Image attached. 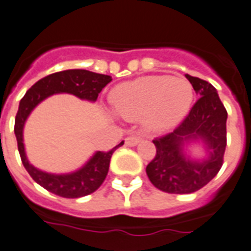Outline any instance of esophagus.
<instances>
[{"instance_id":"obj_1","label":"esophagus","mask_w":251,"mask_h":251,"mask_svg":"<svg viewBox=\"0 0 251 251\" xmlns=\"http://www.w3.org/2000/svg\"><path fill=\"white\" fill-rule=\"evenodd\" d=\"M140 141H141V138L137 137V136H129V137L126 138V145H127V146H136Z\"/></svg>"}]
</instances>
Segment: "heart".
Returning a JSON list of instances; mask_svg holds the SVG:
<instances>
[{
	"instance_id": "1",
	"label": "heart",
	"mask_w": 251,
	"mask_h": 251,
	"mask_svg": "<svg viewBox=\"0 0 251 251\" xmlns=\"http://www.w3.org/2000/svg\"><path fill=\"white\" fill-rule=\"evenodd\" d=\"M194 92L181 77L144 76L115 87L110 93L114 113L122 119H141L150 132L162 133L179 124L190 109Z\"/></svg>"
}]
</instances>
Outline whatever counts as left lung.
<instances>
[{
    "instance_id": "obj_1",
    "label": "left lung",
    "mask_w": 251,
    "mask_h": 251,
    "mask_svg": "<svg viewBox=\"0 0 251 251\" xmlns=\"http://www.w3.org/2000/svg\"><path fill=\"white\" fill-rule=\"evenodd\" d=\"M198 101L175 131L154 140L157 154L146 166L155 188L172 194L193 193L211 181L223 164L227 146V110L211 84L186 74ZM201 146L203 157L190 149Z\"/></svg>"
}]
</instances>
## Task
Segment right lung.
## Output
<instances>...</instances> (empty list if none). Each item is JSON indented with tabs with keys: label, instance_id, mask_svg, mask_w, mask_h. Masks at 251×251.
<instances>
[{
	"label": "right lung",
	"instance_id": "1",
	"mask_svg": "<svg viewBox=\"0 0 251 251\" xmlns=\"http://www.w3.org/2000/svg\"><path fill=\"white\" fill-rule=\"evenodd\" d=\"M111 80H113L111 76L96 74L87 70H66V71L55 72L33 84L19 102V109L15 116L14 133L17 137L22 163L32 179L46 190L65 198L84 197L96 192L106 179L114 150L123 145L124 141L120 142L119 145L107 153L96 151L76 171L67 172V174H51L35 167L28 160L23 138L24 124L27 122L28 116L31 115L36 106L53 94H74L80 100L96 102L98 93Z\"/></svg>",
	"mask_w": 251,
	"mask_h": 251
}]
</instances>
